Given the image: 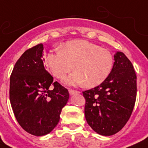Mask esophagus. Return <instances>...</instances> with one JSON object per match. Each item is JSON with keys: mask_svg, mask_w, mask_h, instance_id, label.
Instances as JSON below:
<instances>
[{"mask_svg": "<svg viewBox=\"0 0 148 148\" xmlns=\"http://www.w3.org/2000/svg\"><path fill=\"white\" fill-rule=\"evenodd\" d=\"M68 91H69L70 95H75V94H80V91H78V90H72V89H69L68 90Z\"/></svg>", "mask_w": 148, "mask_h": 148, "instance_id": "1", "label": "esophagus"}]
</instances>
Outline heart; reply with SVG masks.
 I'll return each mask as SVG.
<instances>
[{"instance_id": "b5f03b06", "label": "heart", "mask_w": 148, "mask_h": 148, "mask_svg": "<svg viewBox=\"0 0 148 148\" xmlns=\"http://www.w3.org/2000/svg\"><path fill=\"white\" fill-rule=\"evenodd\" d=\"M46 62L53 76L61 79L75 67L76 71L64 78L68 85L84 83L88 88L101 84L110 74L114 58L109 50L84 40H71L60 50L50 51Z\"/></svg>"}]
</instances>
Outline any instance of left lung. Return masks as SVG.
<instances>
[{"mask_svg": "<svg viewBox=\"0 0 148 148\" xmlns=\"http://www.w3.org/2000/svg\"><path fill=\"white\" fill-rule=\"evenodd\" d=\"M109 76L100 84L83 91L84 115L97 134L110 136L120 131L131 117L137 96V76L124 53L114 54Z\"/></svg>", "mask_w": 148, "mask_h": 148, "instance_id": "1", "label": "left lung"}]
</instances>
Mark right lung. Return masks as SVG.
Instances as JSON below:
<instances>
[{"label": "right lung", "instance_id": "1", "mask_svg": "<svg viewBox=\"0 0 148 148\" xmlns=\"http://www.w3.org/2000/svg\"><path fill=\"white\" fill-rule=\"evenodd\" d=\"M42 44L27 50L15 64L10 77V101L17 122L24 131L44 136L60 120L69 93L48 73Z\"/></svg>", "mask_w": 148, "mask_h": 148}]
</instances>
